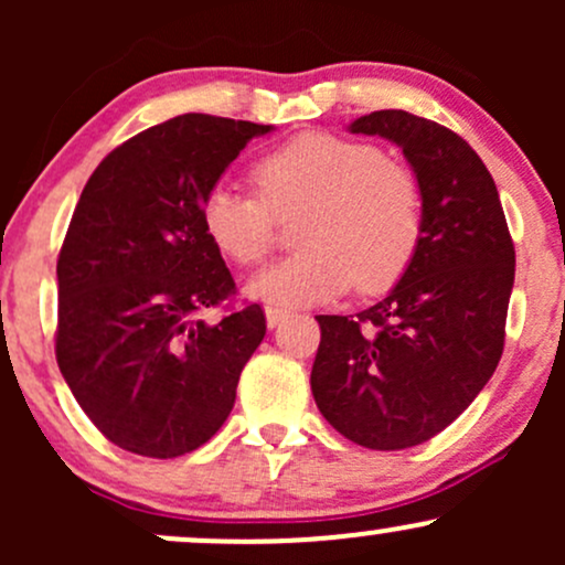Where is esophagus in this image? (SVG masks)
Segmentation results:
<instances>
[{
    "label": "esophagus",
    "mask_w": 565,
    "mask_h": 565,
    "mask_svg": "<svg viewBox=\"0 0 565 565\" xmlns=\"http://www.w3.org/2000/svg\"><path fill=\"white\" fill-rule=\"evenodd\" d=\"M287 319H289L287 310H281V308H265V323H268V329H276L278 323L287 321Z\"/></svg>",
    "instance_id": "obj_1"
}]
</instances>
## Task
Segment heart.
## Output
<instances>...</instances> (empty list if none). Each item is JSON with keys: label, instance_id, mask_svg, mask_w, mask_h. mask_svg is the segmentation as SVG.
<instances>
[{"label": "heart", "instance_id": "obj_1", "mask_svg": "<svg viewBox=\"0 0 565 565\" xmlns=\"http://www.w3.org/2000/svg\"><path fill=\"white\" fill-rule=\"evenodd\" d=\"M257 193L228 183L201 204L206 238L231 263L260 265L274 249V217L302 206V246L246 284L255 300L305 308L334 300L359 281L366 295L391 289L423 244V193L412 172L377 146L332 132H300L257 161Z\"/></svg>", "mask_w": 565, "mask_h": 565}]
</instances>
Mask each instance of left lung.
I'll return each instance as SVG.
<instances>
[{
    "label": "left lung",
    "mask_w": 565,
    "mask_h": 565,
    "mask_svg": "<svg viewBox=\"0 0 565 565\" xmlns=\"http://www.w3.org/2000/svg\"><path fill=\"white\" fill-rule=\"evenodd\" d=\"M348 129L404 151L423 193L425 231L385 300L355 316H316L321 345L310 391L348 440L398 451L449 427L494 374L515 246L494 178L457 132L395 108Z\"/></svg>",
    "instance_id": "left-lung-1"
}]
</instances>
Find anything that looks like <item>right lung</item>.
<instances>
[{
    "label": "right lung",
    "instance_id": "1",
    "mask_svg": "<svg viewBox=\"0 0 565 565\" xmlns=\"http://www.w3.org/2000/svg\"><path fill=\"white\" fill-rule=\"evenodd\" d=\"M270 125L183 114L97 164L57 257L55 355L93 425L119 449L172 459L228 419L265 337L260 305L201 319L236 291L201 204Z\"/></svg>",
    "mask_w": 565,
    "mask_h": 565
}]
</instances>
